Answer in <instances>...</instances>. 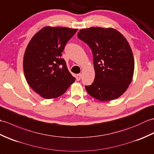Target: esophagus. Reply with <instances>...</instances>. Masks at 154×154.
I'll list each match as a JSON object with an SVG mask.
<instances>
[{"label": "esophagus", "mask_w": 154, "mask_h": 154, "mask_svg": "<svg viewBox=\"0 0 154 154\" xmlns=\"http://www.w3.org/2000/svg\"><path fill=\"white\" fill-rule=\"evenodd\" d=\"M81 78V74H77L76 76V80L77 81H80Z\"/></svg>", "instance_id": "1"}]
</instances>
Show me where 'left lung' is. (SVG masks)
<instances>
[{
	"instance_id": "left-lung-1",
	"label": "left lung",
	"mask_w": 154,
	"mask_h": 154,
	"mask_svg": "<svg viewBox=\"0 0 154 154\" xmlns=\"http://www.w3.org/2000/svg\"><path fill=\"white\" fill-rule=\"evenodd\" d=\"M93 52L95 76L87 92L100 101L116 99L131 83L134 60L129 43L124 35L112 28L91 27L77 34Z\"/></svg>"
}]
</instances>
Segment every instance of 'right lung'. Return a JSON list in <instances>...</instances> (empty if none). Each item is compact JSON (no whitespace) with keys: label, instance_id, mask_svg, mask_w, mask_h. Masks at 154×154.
Wrapping results in <instances>:
<instances>
[{"label":"right lung","instance_id":"add662e5","mask_svg":"<svg viewBox=\"0 0 154 154\" xmlns=\"http://www.w3.org/2000/svg\"><path fill=\"white\" fill-rule=\"evenodd\" d=\"M77 31L69 28L45 26L27 45L23 60L26 79L44 99L62 95L75 81L61 57L65 44Z\"/></svg>","mask_w":154,"mask_h":154}]
</instances>
